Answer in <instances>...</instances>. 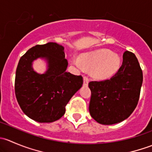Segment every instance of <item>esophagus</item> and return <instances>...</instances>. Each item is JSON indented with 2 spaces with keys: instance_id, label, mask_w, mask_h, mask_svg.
Returning a JSON list of instances; mask_svg holds the SVG:
<instances>
[{
  "instance_id": "1",
  "label": "esophagus",
  "mask_w": 152,
  "mask_h": 152,
  "mask_svg": "<svg viewBox=\"0 0 152 152\" xmlns=\"http://www.w3.org/2000/svg\"><path fill=\"white\" fill-rule=\"evenodd\" d=\"M89 83V79L87 76H84L83 77V84L84 85H87Z\"/></svg>"
}]
</instances>
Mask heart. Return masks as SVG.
Segmentation results:
<instances>
[{
  "label": "heart",
  "instance_id": "heart-1",
  "mask_svg": "<svg viewBox=\"0 0 152 152\" xmlns=\"http://www.w3.org/2000/svg\"><path fill=\"white\" fill-rule=\"evenodd\" d=\"M72 65L80 70H91V74L97 79H105L114 74L120 65V58L110 50H99L83 53L80 59L72 57Z\"/></svg>",
  "mask_w": 152,
  "mask_h": 152
}]
</instances>
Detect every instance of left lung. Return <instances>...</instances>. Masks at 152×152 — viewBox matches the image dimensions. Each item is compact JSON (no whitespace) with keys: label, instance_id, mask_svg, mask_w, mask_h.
<instances>
[{"label":"left lung","instance_id":"1","mask_svg":"<svg viewBox=\"0 0 152 152\" xmlns=\"http://www.w3.org/2000/svg\"><path fill=\"white\" fill-rule=\"evenodd\" d=\"M142 83V72L138 60L134 53L126 50L121 66L114 76L89 83L91 117L104 125L123 121L137 107Z\"/></svg>","mask_w":152,"mask_h":152}]
</instances>
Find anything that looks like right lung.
<instances>
[{"instance_id": "1", "label": "right lung", "mask_w": 152, "mask_h": 152, "mask_svg": "<svg viewBox=\"0 0 152 152\" xmlns=\"http://www.w3.org/2000/svg\"><path fill=\"white\" fill-rule=\"evenodd\" d=\"M38 58L47 61L48 69L42 75L32 68ZM67 65L64 47L56 42L35 45L21 56L15 75V96L31 119L51 123L64 115L67 104L83 84L82 76L66 71Z\"/></svg>"}]
</instances>
